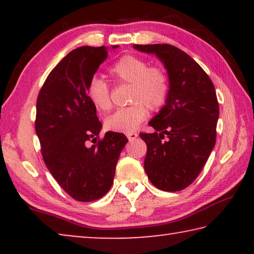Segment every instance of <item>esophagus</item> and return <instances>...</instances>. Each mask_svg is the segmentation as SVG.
<instances>
[{"instance_id":"obj_1","label":"esophagus","mask_w":254,"mask_h":254,"mask_svg":"<svg viewBox=\"0 0 254 254\" xmlns=\"http://www.w3.org/2000/svg\"><path fill=\"white\" fill-rule=\"evenodd\" d=\"M127 136L128 141H133V140H135L136 137H137V133H135V132H130V133H127Z\"/></svg>"}]
</instances>
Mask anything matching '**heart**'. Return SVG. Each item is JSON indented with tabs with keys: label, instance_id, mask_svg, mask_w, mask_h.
<instances>
[{
	"label": "heart",
	"instance_id": "obj_1",
	"mask_svg": "<svg viewBox=\"0 0 254 254\" xmlns=\"http://www.w3.org/2000/svg\"><path fill=\"white\" fill-rule=\"evenodd\" d=\"M110 74L119 83L130 84V102L132 105L118 110L105 120V127L110 131L130 133L143 121L148 110L158 111L165 105L169 93L168 76L158 67H150L145 60L127 55L111 67ZM87 97L97 111L111 109V88L105 80L97 77L87 86Z\"/></svg>",
	"mask_w": 254,
	"mask_h": 254
}]
</instances>
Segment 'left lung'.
Instances as JSON below:
<instances>
[{
	"instance_id": "left-lung-1",
	"label": "left lung",
	"mask_w": 254,
	"mask_h": 254,
	"mask_svg": "<svg viewBox=\"0 0 254 254\" xmlns=\"http://www.w3.org/2000/svg\"><path fill=\"white\" fill-rule=\"evenodd\" d=\"M133 48L156 55L169 79L165 106L149 122L154 131L140 133L147 143L144 170L157 188L179 191L198 177L214 149L220 114L215 87L203 68L174 46Z\"/></svg>"
}]
</instances>
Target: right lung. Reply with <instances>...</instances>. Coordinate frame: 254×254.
Listing matches in <instances>:
<instances>
[{
    "label": "right lung",
    "instance_id": "right-lung-1",
    "mask_svg": "<svg viewBox=\"0 0 254 254\" xmlns=\"http://www.w3.org/2000/svg\"><path fill=\"white\" fill-rule=\"evenodd\" d=\"M107 49L85 46L70 51L51 70L37 100L42 158L60 187L78 201L100 199L110 190L127 142L123 133L112 131L97 141L102 123L87 97V86L107 58Z\"/></svg>",
    "mask_w": 254,
    "mask_h": 254
}]
</instances>
